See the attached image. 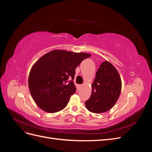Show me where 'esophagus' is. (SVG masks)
I'll return each instance as SVG.
<instances>
[{
	"mask_svg": "<svg viewBox=\"0 0 152 152\" xmlns=\"http://www.w3.org/2000/svg\"><path fill=\"white\" fill-rule=\"evenodd\" d=\"M79 87H82V85H80Z\"/></svg>",
	"mask_w": 152,
	"mask_h": 152,
	"instance_id": "1",
	"label": "esophagus"
}]
</instances>
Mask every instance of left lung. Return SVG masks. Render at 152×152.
Returning <instances> with one entry per match:
<instances>
[{
    "label": "left lung",
    "instance_id": "left-lung-1",
    "mask_svg": "<svg viewBox=\"0 0 152 152\" xmlns=\"http://www.w3.org/2000/svg\"><path fill=\"white\" fill-rule=\"evenodd\" d=\"M121 79L116 68L110 62L101 64L92 84L90 98L85 102L89 112L99 113L111 109L120 96Z\"/></svg>",
    "mask_w": 152,
    "mask_h": 152
}]
</instances>
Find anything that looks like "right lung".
I'll list each match as a JSON object with an SVG mask.
<instances>
[{
  "label": "right lung",
  "instance_id": "obj_1",
  "mask_svg": "<svg viewBox=\"0 0 152 152\" xmlns=\"http://www.w3.org/2000/svg\"><path fill=\"white\" fill-rule=\"evenodd\" d=\"M90 56L88 53L56 49L41 57L28 77L29 89L35 103L49 113L65 108L76 91L73 83L75 69Z\"/></svg>",
  "mask_w": 152,
  "mask_h": 152
}]
</instances>
